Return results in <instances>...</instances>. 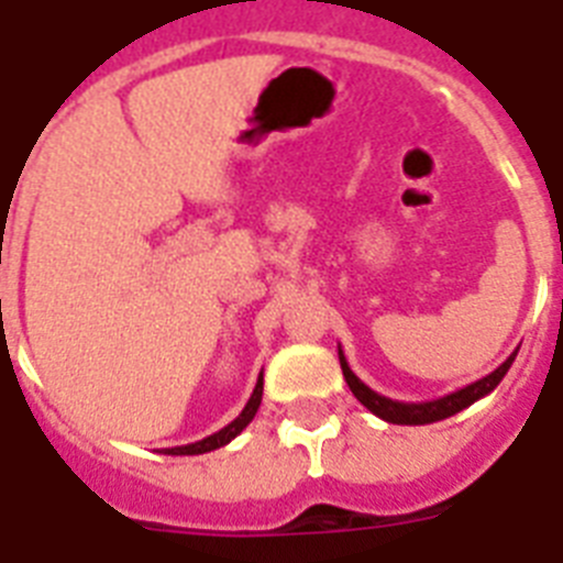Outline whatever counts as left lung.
I'll list each match as a JSON object with an SVG mask.
<instances>
[{
    "label": "left lung",
    "mask_w": 563,
    "mask_h": 563,
    "mask_svg": "<svg viewBox=\"0 0 563 563\" xmlns=\"http://www.w3.org/2000/svg\"><path fill=\"white\" fill-rule=\"evenodd\" d=\"M516 352L507 357L505 363H501L499 369H494L490 375L479 377V380L471 383V386H465V389H456L445 397H437V400L402 402V400H391V397H383V395H377L375 389H369V386H366V383H363L361 377L350 369V363H346V357H343V350L338 346L343 380L350 383L352 395H355L357 400H361L363 406L372 411V415H377L380 420H386V422H395V426H429V422L445 420V417H454L456 411L467 409V406H474L476 400H482V397L490 395V391L499 386L501 377H505L507 369H510V363L516 361Z\"/></svg>",
    "instance_id": "left-lung-1"
}]
</instances>
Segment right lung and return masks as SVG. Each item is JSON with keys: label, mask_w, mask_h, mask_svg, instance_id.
<instances>
[{"label": "right lung", "mask_w": 563, "mask_h": 563, "mask_svg": "<svg viewBox=\"0 0 563 563\" xmlns=\"http://www.w3.org/2000/svg\"><path fill=\"white\" fill-rule=\"evenodd\" d=\"M262 389H265V383H262V372H258V380H256V386H253L251 400L245 402V409H242V415H239L236 420H231L225 429H220L217 434L206 437V440H197V442H191V445H177V449H166V454L194 456V454H208V451H217V449H222V445H228V442H231L233 437L242 434V431L247 429V422L256 417L258 406H262Z\"/></svg>", "instance_id": "1"}]
</instances>
